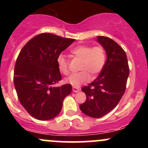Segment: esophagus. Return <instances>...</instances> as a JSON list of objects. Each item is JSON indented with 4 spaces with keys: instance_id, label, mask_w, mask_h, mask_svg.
I'll use <instances>...</instances> for the list:
<instances>
[{
    "instance_id": "obj_1",
    "label": "esophagus",
    "mask_w": 148,
    "mask_h": 148,
    "mask_svg": "<svg viewBox=\"0 0 148 148\" xmlns=\"http://www.w3.org/2000/svg\"><path fill=\"white\" fill-rule=\"evenodd\" d=\"M72 90L74 92H78L80 90V88L78 87H75V86H73L72 87Z\"/></svg>"
}]
</instances>
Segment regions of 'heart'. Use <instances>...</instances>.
<instances>
[{
  "label": "heart",
  "mask_w": 148,
  "mask_h": 148,
  "mask_svg": "<svg viewBox=\"0 0 148 148\" xmlns=\"http://www.w3.org/2000/svg\"><path fill=\"white\" fill-rule=\"evenodd\" d=\"M74 57L81 60L79 69L81 72L71 74L66 78L65 81L74 86H80L87 83L90 79V76H95L101 72L104 66L106 55L103 47L100 46L92 47L90 46H78L71 50ZM59 69L64 75L69 74L68 61L63 55L59 56L57 59Z\"/></svg>",
  "instance_id": "b5f03b06"
}]
</instances>
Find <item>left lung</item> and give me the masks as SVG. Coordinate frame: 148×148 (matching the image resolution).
Listing matches in <instances>:
<instances>
[{"label":"left lung","instance_id":"obj_1","mask_svg":"<svg viewBox=\"0 0 148 148\" xmlns=\"http://www.w3.org/2000/svg\"><path fill=\"white\" fill-rule=\"evenodd\" d=\"M97 41L106 53V60L97 78L81 90L86 100L80 105L88 116L99 118L112 111L126 90L130 69L125 51L109 37L97 36Z\"/></svg>","mask_w":148,"mask_h":148}]
</instances>
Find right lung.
Instances as JSON below:
<instances>
[{"label": "right lung", "mask_w": 148, "mask_h": 148, "mask_svg": "<svg viewBox=\"0 0 148 148\" xmlns=\"http://www.w3.org/2000/svg\"><path fill=\"white\" fill-rule=\"evenodd\" d=\"M75 41L51 33L34 37L20 51L14 67V84L23 108L33 118L49 120L60 113L72 85L55 87L62 77L57 59Z\"/></svg>", "instance_id": "add662e5"}]
</instances>
